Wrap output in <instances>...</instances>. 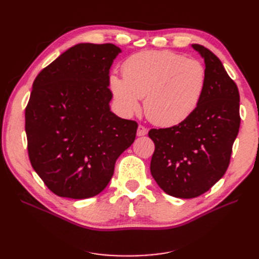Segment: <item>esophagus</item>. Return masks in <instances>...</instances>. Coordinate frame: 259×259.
Wrapping results in <instances>:
<instances>
[{"label":"esophagus","instance_id":"1","mask_svg":"<svg viewBox=\"0 0 259 259\" xmlns=\"http://www.w3.org/2000/svg\"><path fill=\"white\" fill-rule=\"evenodd\" d=\"M148 133V128L145 127L144 125H138V128H137V136H145L147 135Z\"/></svg>","mask_w":259,"mask_h":259}]
</instances>
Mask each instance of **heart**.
Returning a JSON list of instances; mask_svg holds the SVG:
<instances>
[{
    "mask_svg": "<svg viewBox=\"0 0 259 259\" xmlns=\"http://www.w3.org/2000/svg\"><path fill=\"white\" fill-rule=\"evenodd\" d=\"M123 77L109 76L108 86L120 112L130 116L140 109L156 125L171 126L197 110L206 89L205 67L170 51L132 55L122 67Z\"/></svg>",
    "mask_w": 259,
    "mask_h": 259,
    "instance_id": "1",
    "label": "heart"
}]
</instances>
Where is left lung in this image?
Masks as SVG:
<instances>
[{
    "mask_svg": "<svg viewBox=\"0 0 259 259\" xmlns=\"http://www.w3.org/2000/svg\"><path fill=\"white\" fill-rule=\"evenodd\" d=\"M192 48L206 71L198 109L178 125L148 133L155 145L151 175L164 192L180 199L199 197L224 176L241 121L237 84L215 54L199 44Z\"/></svg>",
    "mask_w": 259,
    "mask_h": 259,
    "instance_id": "1",
    "label": "left lung"
}]
</instances>
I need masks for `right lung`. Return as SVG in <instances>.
Listing matches in <instances>:
<instances>
[{"instance_id":"add662e5","label":"right lung","mask_w":259,"mask_h":259,"mask_svg":"<svg viewBox=\"0 0 259 259\" xmlns=\"http://www.w3.org/2000/svg\"><path fill=\"white\" fill-rule=\"evenodd\" d=\"M117 46H72L37 74L26 108L29 159L58 197L103 191L116 159L134 143L138 124L110 111L109 70Z\"/></svg>"}]
</instances>
